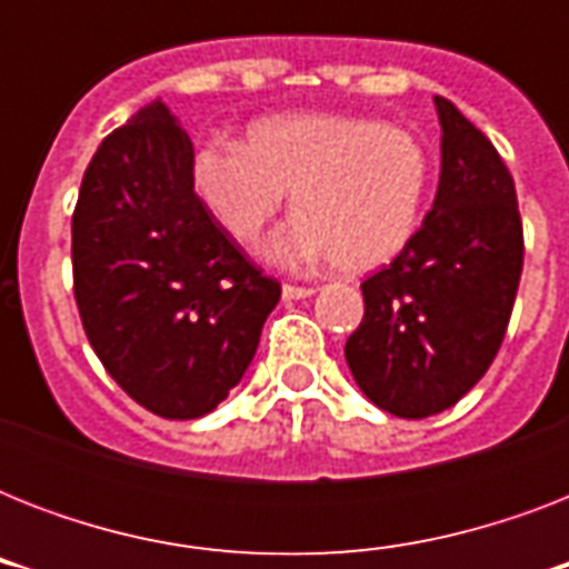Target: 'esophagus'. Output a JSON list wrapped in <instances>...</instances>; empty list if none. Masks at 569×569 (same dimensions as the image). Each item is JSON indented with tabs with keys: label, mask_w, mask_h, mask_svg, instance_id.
<instances>
[{
	"label": "esophagus",
	"mask_w": 569,
	"mask_h": 569,
	"mask_svg": "<svg viewBox=\"0 0 569 569\" xmlns=\"http://www.w3.org/2000/svg\"><path fill=\"white\" fill-rule=\"evenodd\" d=\"M316 292L312 286H295V283H286L283 286V298L286 301H301V298H310Z\"/></svg>",
	"instance_id": "1"
}]
</instances>
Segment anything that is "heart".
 Here are the masks:
<instances>
[{
  "label": "heart",
  "mask_w": 569,
  "mask_h": 569,
  "mask_svg": "<svg viewBox=\"0 0 569 569\" xmlns=\"http://www.w3.org/2000/svg\"><path fill=\"white\" fill-rule=\"evenodd\" d=\"M431 180L422 141L372 118L298 114L262 120L244 147L206 144L194 182L232 239L253 241L292 191L298 218L271 241L286 266L330 257L360 274L413 239Z\"/></svg>",
  "instance_id": "1"
}]
</instances>
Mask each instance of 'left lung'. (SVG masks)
<instances>
[{
  "label": "left lung",
  "instance_id": "obj_1",
  "mask_svg": "<svg viewBox=\"0 0 569 569\" xmlns=\"http://www.w3.org/2000/svg\"><path fill=\"white\" fill-rule=\"evenodd\" d=\"M440 189L422 227L366 277L363 321L348 337L357 387L401 419L458 405L493 363L522 274V221L511 171L490 138L446 97Z\"/></svg>",
  "mask_w": 569,
  "mask_h": 569
}]
</instances>
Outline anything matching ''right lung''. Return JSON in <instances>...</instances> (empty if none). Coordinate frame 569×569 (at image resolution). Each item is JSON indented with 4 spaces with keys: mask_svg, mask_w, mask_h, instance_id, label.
Listing matches in <instances>:
<instances>
[{
    "mask_svg": "<svg viewBox=\"0 0 569 569\" xmlns=\"http://www.w3.org/2000/svg\"><path fill=\"white\" fill-rule=\"evenodd\" d=\"M73 295L106 372L164 419L214 410L257 355L280 283L197 197L194 147L162 100L106 136L84 171Z\"/></svg>",
    "mask_w": 569,
    "mask_h": 569,
    "instance_id": "add662e5",
    "label": "right lung"
}]
</instances>
